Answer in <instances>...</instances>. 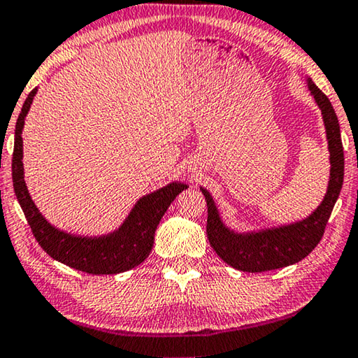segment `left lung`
<instances>
[{"label":"left lung","mask_w":358,"mask_h":358,"mask_svg":"<svg viewBox=\"0 0 358 358\" xmlns=\"http://www.w3.org/2000/svg\"><path fill=\"white\" fill-rule=\"evenodd\" d=\"M308 89L322 111L323 126L330 152V178L322 202L308 217L288 224L239 232L231 229L221 218V213L210 192L202 188L207 201V237L218 257L232 268L243 272H263L280 269L301 261L320 242L328 218L333 212L344 180V151L338 116L330 100L306 78Z\"/></svg>","instance_id":"1"}]
</instances>
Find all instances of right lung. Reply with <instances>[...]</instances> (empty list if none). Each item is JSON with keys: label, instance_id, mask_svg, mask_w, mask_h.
<instances>
[{"label": "right lung", "instance_id": "right-lung-1", "mask_svg": "<svg viewBox=\"0 0 358 358\" xmlns=\"http://www.w3.org/2000/svg\"><path fill=\"white\" fill-rule=\"evenodd\" d=\"M36 92L38 87L28 94L17 119L13 155L14 191L35 239L50 258L87 274H119L143 263L155 243V232L159 221L175 197L188 186L180 181H172L164 188L141 196L121 226L108 234L78 236L55 228L33 202L25 183L24 161H22L24 159L22 130Z\"/></svg>", "mask_w": 358, "mask_h": 358}]
</instances>
